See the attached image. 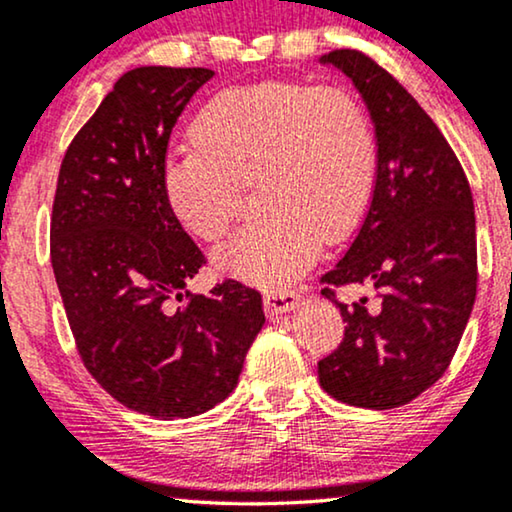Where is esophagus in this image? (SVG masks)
I'll return each instance as SVG.
<instances>
[{
	"label": "esophagus",
	"instance_id": "esophagus-1",
	"mask_svg": "<svg viewBox=\"0 0 512 512\" xmlns=\"http://www.w3.org/2000/svg\"><path fill=\"white\" fill-rule=\"evenodd\" d=\"M299 304V295L295 290H274L264 295V311L267 316H278V313L295 311Z\"/></svg>",
	"mask_w": 512,
	"mask_h": 512
}]
</instances>
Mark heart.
I'll list each match as a JSON object with an SVG mask.
<instances>
[{
	"instance_id": "b5f03b06",
	"label": "heart",
	"mask_w": 512,
	"mask_h": 512,
	"mask_svg": "<svg viewBox=\"0 0 512 512\" xmlns=\"http://www.w3.org/2000/svg\"><path fill=\"white\" fill-rule=\"evenodd\" d=\"M194 145L163 163V196L189 234L217 243L255 185L264 208L215 255L227 274L283 288L311 267L325 236L337 241L367 210L377 140L363 102L346 88L290 81L215 95L192 126Z\"/></svg>"
}]
</instances>
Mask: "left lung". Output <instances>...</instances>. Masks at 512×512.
Returning <instances> with one entry per match:
<instances>
[{"mask_svg":"<svg viewBox=\"0 0 512 512\" xmlns=\"http://www.w3.org/2000/svg\"><path fill=\"white\" fill-rule=\"evenodd\" d=\"M320 65L337 67L365 100L377 180L356 238L323 276L346 330L318 379L346 405L393 410L445 374L466 330L478 290L473 194L445 135L391 74L349 49ZM349 282H370L378 304L339 303L329 285Z\"/></svg>","mask_w":512,"mask_h":512,"instance_id":"8db88e82","label":"left lung"}]
</instances>
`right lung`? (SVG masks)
<instances>
[{"label": "right lung", "mask_w": 512, "mask_h": 512, "mask_svg": "<svg viewBox=\"0 0 512 512\" xmlns=\"http://www.w3.org/2000/svg\"><path fill=\"white\" fill-rule=\"evenodd\" d=\"M206 67H135L67 147L51 217V264L86 370L128 410L187 419L229 398L264 325L262 295L187 283L203 252L170 213V131Z\"/></svg>", "instance_id": "right-lung-1"}]
</instances>
